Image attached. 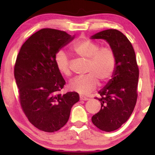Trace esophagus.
Masks as SVG:
<instances>
[{
  "label": "esophagus",
  "instance_id": "obj_1",
  "mask_svg": "<svg viewBox=\"0 0 155 155\" xmlns=\"http://www.w3.org/2000/svg\"><path fill=\"white\" fill-rule=\"evenodd\" d=\"M80 100H81V101H88L89 99V97H86V96H84V95H80Z\"/></svg>",
  "mask_w": 155,
  "mask_h": 155
}]
</instances>
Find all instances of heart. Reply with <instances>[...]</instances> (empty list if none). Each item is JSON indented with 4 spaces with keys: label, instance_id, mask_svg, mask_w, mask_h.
Returning a JSON list of instances; mask_svg holds the SVG:
<instances>
[{
    "label": "heart",
    "instance_id": "1",
    "mask_svg": "<svg viewBox=\"0 0 155 155\" xmlns=\"http://www.w3.org/2000/svg\"><path fill=\"white\" fill-rule=\"evenodd\" d=\"M72 50L80 58L87 60L86 72L88 73L71 80V90L81 94H87L96 87L98 79L101 82H106L113 76L116 68V56L110 47H100L93 41L83 39L73 46ZM54 62L60 74L65 76L71 75L69 60L63 51L56 53Z\"/></svg>",
    "mask_w": 155,
    "mask_h": 155
}]
</instances>
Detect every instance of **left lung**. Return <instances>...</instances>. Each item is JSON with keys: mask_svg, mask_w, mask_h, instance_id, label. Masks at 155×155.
Instances as JSON below:
<instances>
[{"mask_svg": "<svg viewBox=\"0 0 155 155\" xmlns=\"http://www.w3.org/2000/svg\"><path fill=\"white\" fill-rule=\"evenodd\" d=\"M92 39H104L116 56V68L111 79L95 97L101 108L92 117L97 128L106 132L116 130L132 114L137 100L139 71L136 54L127 37L120 31L108 29L92 35Z\"/></svg>", "mask_w": 155, "mask_h": 155, "instance_id": "left-lung-1", "label": "left lung"}]
</instances>
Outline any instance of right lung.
Returning <instances> with one entry per match:
<instances>
[{"mask_svg":"<svg viewBox=\"0 0 155 155\" xmlns=\"http://www.w3.org/2000/svg\"><path fill=\"white\" fill-rule=\"evenodd\" d=\"M74 38L64 31L44 28L23 44L17 55L15 78L21 106L30 122L44 132L63 127L79 101L76 92L60 93L65 81L54 62L56 53Z\"/></svg>","mask_w":155,"mask_h":155,"instance_id":"obj_1","label":"right lung"}]
</instances>
